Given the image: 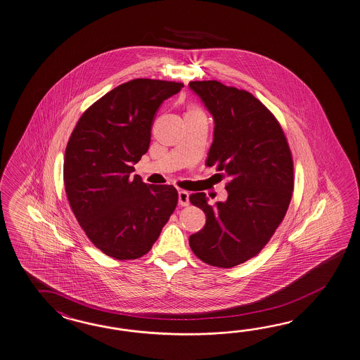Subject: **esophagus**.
Wrapping results in <instances>:
<instances>
[{"label":"esophagus","instance_id":"34e87169","mask_svg":"<svg viewBox=\"0 0 360 360\" xmlns=\"http://www.w3.org/2000/svg\"><path fill=\"white\" fill-rule=\"evenodd\" d=\"M178 201L181 207H187L190 204V198H188V192L181 191L178 192Z\"/></svg>","mask_w":360,"mask_h":360}]
</instances>
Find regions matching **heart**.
<instances>
[{
  "mask_svg": "<svg viewBox=\"0 0 360 360\" xmlns=\"http://www.w3.org/2000/svg\"><path fill=\"white\" fill-rule=\"evenodd\" d=\"M192 111H198V110H192Z\"/></svg>",
  "mask_w": 360,
  "mask_h": 360,
  "instance_id": "heart-1",
  "label": "heart"
}]
</instances>
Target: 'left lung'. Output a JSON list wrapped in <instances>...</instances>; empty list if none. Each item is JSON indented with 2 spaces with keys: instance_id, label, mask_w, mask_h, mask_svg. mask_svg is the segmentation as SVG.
Here are the masks:
<instances>
[{
  "instance_id": "1",
  "label": "left lung",
  "mask_w": 360,
  "mask_h": 360,
  "mask_svg": "<svg viewBox=\"0 0 360 360\" xmlns=\"http://www.w3.org/2000/svg\"><path fill=\"white\" fill-rule=\"evenodd\" d=\"M214 120L207 165L229 176L227 200L210 205L192 193L205 226L190 236L192 252L210 266L229 269L257 256L287 213L293 192V161L279 122L245 90L216 80L191 81Z\"/></svg>"
}]
</instances>
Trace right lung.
Returning <instances> with one entry per match:
<instances>
[{"label":"right lung","instance_id":"obj_1","mask_svg":"<svg viewBox=\"0 0 360 360\" xmlns=\"http://www.w3.org/2000/svg\"><path fill=\"white\" fill-rule=\"evenodd\" d=\"M184 84L136 79L108 91L81 116L64 155L65 193L90 241L116 259L150 252L174 212L172 184L131 176L148 150L152 120Z\"/></svg>","mask_w":360,"mask_h":360}]
</instances>
